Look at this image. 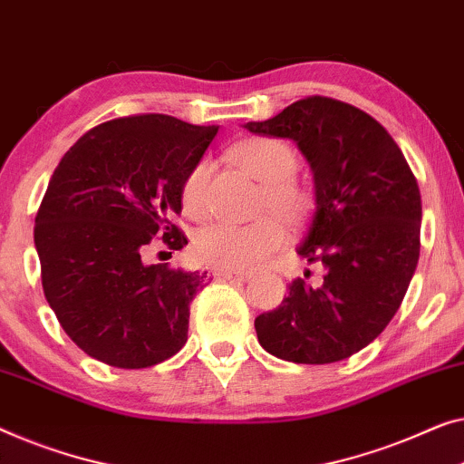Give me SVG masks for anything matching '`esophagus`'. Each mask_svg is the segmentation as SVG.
I'll return each mask as SVG.
<instances>
[{
    "mask_svg": "<svg viewBox=\"0 0 464 464\" xmlns=\"http://www.w3.org/2000/svg\"><path fill=\"white\" fill-rule=\"evenodd\" d=\"M218 278H224V280H251L253 274L251 272H237V270H218L216 272Z\"/></svg>",
    "mask_w": 464,
    "mask_h": 464,
    "instance_id": "esophagus-1",
    "label": "esophagus"
}]
</instances>
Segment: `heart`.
<instances>
[{"mask_svg":"<svg viewBox=\"0 0 464 464\" xmlns=\"http://www.w3.org/2000/svg\"><path fill=\"white\" fill-rule=\"evenodd\" d=\"M234 165L261 182L259 209L276 216L261 218L246 226L211 224L194 237L192 251L200 264L218 270H253L270 259L286 243V227L304 226L315 207L310 186L295 176L297 150L280 138L255 136L230 149ZM213 163L200 159L182 179L179 198L188 218L200 219L209 209V182Z\"/></svg>","mask_w":464,"mask_h":464,"instance_id":"obj_1","label":"heart"}]
</instances>
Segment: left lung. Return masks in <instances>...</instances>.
Here are the masks:
<instances>
[{
    "label": "left lung",
    "mask_w": 464,
    "mask_h": 464,
    "mask_svg": "<svg viewBox=\"0 0 464 464\" xmlns=\"http://www.w3.org/2000/svg\"><path fill=\"white\" fill-rule=\"evenodd\" d=\"M245 127L293 140L310 163L315 211L297 253L324 267L322 285L293 280L255 318L259 343L295 364L345 360L385 331L419 264L414 173L385 127L341 100L310 96Z\"/></svg>",
    "instance_id": "left-lung-1"
}]
</instances>
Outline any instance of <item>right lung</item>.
<instances>
[{"instance_id":"add662e5","label":"right lung","mask_w":464,"mask_h":464,"mask_svg":"<svg viewBox=\"0 0 464 464\" xmlns=\"http://www.w3.org/2000/svg\"><path fill=\"white\" fill-rule=\"evenodd\" d=\"M218 125L169 115L106 121L60 160L35 218L45 299L87 355L149 368L188 341L190 304L205 274L144 264L152 238L188 245L173 224L179 188Z\"/></svg>"}]
</instances>
